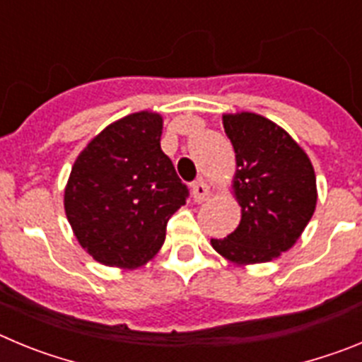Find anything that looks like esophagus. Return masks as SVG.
I'll list each match as a JSON object with an SVG mask.
<instances>
[{"label":"esophagus","instance_id":"obj_1","mask_svg":"<svg viewBox=\"0 0 362 362\" xmlns=\"http://www.w3.org/2000/svg\"><path fill=\"white\" fill-rule=\"evenodd\" d=\"M192 197H194L196 203H203V201H206L210 197V187L204 183L203 179H199V181L192 185Z\"/></svg>","mask_w":362,"mask_h":362}]
</instances>
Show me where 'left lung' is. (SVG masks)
<instances>
[{
  "label": "left lung",
  "instance_id": "left-lung-1",
  "mask_svg": "<svg viewBox=\"0 0 362 362\" xmlns=\"http://www.w3.org/2000/svg\"><path fill=\"white\" fill-rule=\"evenodd\" d=\"M223 127L235 152L232 194L241 221L210 245L239 267L268 263L296 245L315 212L313 165L283 127L255 112L223 114Z\"/></svg>",
  "mask_w": 362,
  "mask_h": 362
}]
</instances>
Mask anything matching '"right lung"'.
Segmentation results:
<instances>
[{"instance_id":"add662e5","label":"right lung","mask_w":362,"mask_h":362,"mask_svg":"<svg viewBox=\"0 0 362 362\" xmlns=\"http://www.w3.org/2000/svg\"><path fill=\"white\" fill-rule=\"evenodd\" d=\"M161 134V114L134 112L92 137L74 161L63 197L66 219L83 250L105 267L148 263L187 199Z\"/></svg>"}]
</instances>
